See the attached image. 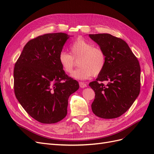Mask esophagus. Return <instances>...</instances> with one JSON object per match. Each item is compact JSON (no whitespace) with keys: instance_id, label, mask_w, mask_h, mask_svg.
Instances as JSON below:
<instances>
[{"instance_id":"esophagus-1","label":"esophagus","mask_w":154,"mask_h":154,"mask_svg":"<svg viewBox=\"0 0 154 154\" xmlns=\"http://www.w3.org/2000/svg\"><path fill=\"white\" fill-rule=\"evenodd\" d=\"M79 86L81 88H85L86 86H87V85H86V83H85L84 82H79Z\"/></svg>"}]
</instances>
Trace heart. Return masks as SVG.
<instances>
[{
  "instance_id": "1",
  "label": "heart",
  "mask_w": 154,
  "mask_h": 154,
  "mask_svg": "<svg viewBox=\"0 0 154 154\" xmlns=\"http://www.w3.org/2000/svg\"><path fill=\"white\" fill-rule=\"evenodd\" d=\"M69 53L62 51L58 54V60L62 69L69 73L78 60L80 67L75 70L72 76L77 79L85 80L100 74L106 64V56L100 47H94L92 43L84 39H78L71 43Z\"/></svg>"
}]
</instances>
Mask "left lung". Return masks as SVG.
Wrapping results in <instances>:
<instances>
[{
    "label": "left lung",
    "mask_w": 154,
    "mask_h": 154,
    "mask_svg": "<svg viewBox=\"0 0 154 154\" xmlns=\"http://www.w3.org/2000/svg\"><path fill=\"white\" fill-rule=\"evenodd\" d=\"M103 50L106 64L96 81L89 83L95 92L92 110L97 116L111 119L123 115L140 90L139 60L123 39L109 34H89ZM107 81L105 84L103 82Z\"/></svg>",
    "instance_id": "obj_1"
}]
</instances>
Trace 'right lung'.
Instances as JSON below:
<instances>
[{"mask_svg": "<svg viewBox=\"0 0 154 154\" xmlns=\"http://www.w3.org/2000/svg\"><path fill=\"white\" fill-rule=\"evenodd\" d=\"M66 33L46 34L30 39L14 69L15 97L34 119L54 124L67 115L68 98L79 89L58 60L66 40Z\"/></svg>", "mask_w": 154, "mask_h": 154, "instance_id": "add662e5", "label": "right lung"}]
</instances>
